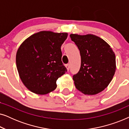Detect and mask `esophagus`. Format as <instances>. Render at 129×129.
<instances>
[{"mask_svg": "<svg viewBox=\"0 0 129 129\" xmlns=\"http://www.w3.org/2000/svg\"><path fill=\"white\" fill-rule=\"evenodd\" d=\"M65 66H66V69H67V70H69V69H70V66H69V64H66L65 65Z\"/></svg>", "mask_w": 129, "mask_h": 129, "instance_id": "1", "label": "esophagus"}]
</instances>
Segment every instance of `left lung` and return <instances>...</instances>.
<instances>
[{
	"mask_svg": "<svg viewBox=\"0 0 129 129\" xmlns=\"http://www.w3.org/2000/svg\"><path fill=\"white\" fill-rule=\"evenodd\" d=\"M70 37L81 56L80 70L73 76L76 88L84 94L101 92L115 73V54L107 42L95 35L71 34Z\"/></svg>",
	"mask_w": 129,
	"mask_h": 129,
	"instance_id": "obj_1",
	"label": "left lung"
}]
</instances>
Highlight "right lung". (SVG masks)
I'll list each match as a JSON object with an SVG mask.
<instances>
[{"label": "right lung", "mask_w": 129, "mask_h": 129, "mask_svg": "<svg viewBox=\"0 0 129 129\" xmlns=\"http://www.w3.org/2000/svg\"><path fill=\"white\" fill-rule=\"evenodd\" d=\"M68 35L41 31L26 39L19 47L16 57L17 71L31 92L46 94L53 91L58 78L67 72L61 61V46Z\"/></svg>", "instance_id": "obj_1"}]
</instances>
